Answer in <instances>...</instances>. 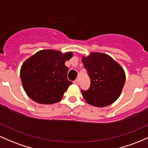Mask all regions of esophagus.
<instances>
[{
	"label": "esophagus",
	"instance_id": "1",
	"mask_svg": "<svg viewBox=\"0 0 148 148\" xmlns=\"http://www.w3.org/2000/svg\"><path fill=\"white\" fill-rule=\"evenodd\" d=\"M73 83L75 84H77V85H78L79 84V79H76L75 80L73 81Z\"/></svg>",
	"mask_w": 148,
	"mask_h": 148
}]
</instances>
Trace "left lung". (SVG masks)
I'll return each instance as SVG.
<instances>
[{"instance_id": "1", "label": "left lung", "mask_w": 148, "mask_h": 148, "mask_svg": "<svg viewBox=\"0 0 148 148\" xmlns=\"http://www.w3.org/2000/svg\"><path fill=\"white\" fill-rule=\"evenodd\" d=\"M82 63L91 82L87 90H81L86 102L97 107H106L114 102L125 83L123 69L103 53H91L82 58Z\"/></svg>"}]
</instances>
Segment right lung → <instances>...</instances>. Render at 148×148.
Instances as JSON below:
<instances>
[{
	"label": "right lung",
	"instance_id": "1",
	"mask_svg": "<svg viewBox=\"0 0 148 148\" xmlns=\"http://www.w3.org/2000/svg\"><path fill=\"white\" fill-rule=\"evenodd\" d=\"M72 52L63 54L59 51L42 50L23 64L20 77L27 95L41 104L59 102L72 82L67 78L69 68L65 62Z\"/></svg>",
	"mask_w": 148,
	"mask_h": 148
}]
</instances>
